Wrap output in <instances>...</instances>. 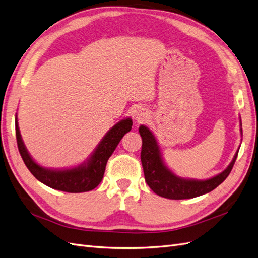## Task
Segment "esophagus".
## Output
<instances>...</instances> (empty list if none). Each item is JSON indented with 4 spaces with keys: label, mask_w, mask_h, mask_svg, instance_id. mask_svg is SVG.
<instances>
[{
    "label": "esophagus",
    "mask_w": 258,
    "mask_h": 258,
    "mask_svg": "<svg viewBox=\"0 0 258 258\" xmlns=\"http://www.w3.org/2000/svg\"><path fill=\"white\" fill-rule=\"evenodd\" d=\"M148 114H146V110L143 108H137L134 113V118L137 120V122H142L146 119Z\"/></svg>",
    "instance_id": "1"
}]
</instances>
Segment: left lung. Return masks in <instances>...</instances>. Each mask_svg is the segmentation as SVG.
<instances>
[{"instance_id":"left-lung-1","label":"left lung","mask_w":258,"mask_h":258,"mask_svg":"<svg viewBox=\"0 0 258 258\" xmlns=\"http://www.w3.org/2000/svg\"><path fill=\"white\" fill-rule=\"evenodd\" d=\"M139 132H140V136L142 138L141 162L146 183L157 196L166 199H193L213 191L220 183L224 182L226 178L229 176L235 163V159L238 157V152H236L230 165L224 171L220 172L219 175L211 179H183L177 177L165 165L156 139L153 136L151 130L145 126H140Z\"/></svg>"}]
</instances>
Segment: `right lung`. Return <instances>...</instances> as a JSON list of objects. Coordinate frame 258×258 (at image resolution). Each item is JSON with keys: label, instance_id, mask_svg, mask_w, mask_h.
<instances>
[{"label": "right lung", "instance_id": "obj_1", "mask_svg": "<svg viewBox=\"0 0 258 258\" xmlns=\"http://www.w3.org/2000/svg\"><path fill=\"white\" fill-rule=\"evenodd\" d=\"M131 118L122 119L116 123L107 132L105 137L102 139V141L97 145V148L93 152L91 157L88 159L87 163L71 169L53 170L43 168L31 158L23 142L22 136H20L17 117L15 119L18 151L27 168L40 182L52 187V189L69 193L91 191L100 184L104 176V171H105L108 158L113 154V152L117 148L118 143L120 142L122 137L131 130Z\"/></svg>", "mask_w": 258, "mask_h": 258}]
</instances>
